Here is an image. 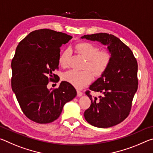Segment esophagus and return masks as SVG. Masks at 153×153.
<instances>
[{"label":"esophagus","mask_w":153,"mask_h":153,"mask_svg":"<svg viewBox=\"0 0 153 153\" xmlns=\"http://www.w3.org/2000/svg\"><path fill=\"white\" fill-rule=\"evenodd\" d=\"M77 96L78 97H82V94H83V93L81 92V91H79V90H77Z\"/></svg>","instance_id":"34e87169"}]
</instances>
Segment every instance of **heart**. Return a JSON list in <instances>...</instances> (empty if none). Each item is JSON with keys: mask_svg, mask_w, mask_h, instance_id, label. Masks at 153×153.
<instances>
[{"mask_svg": "<svg viewBox=\"0 0 153 153\" xmlns=\"http://www.w3.org/2000/svg\"><path fill=\"white\" fill-rule=\"evenodd\" d=\"M76 51L87 59V66L95 76H101L109 66L111 56L105 51H99L98 48L88 42H81L75 46ZM70 56V50L66 49L61 54L59 62L62 67H67ZM92 74L90 70H69L63 75V79L76 88H82L92 81Z\"/></svg>", "mask_w": 153, "mask_h": 153, "instance_id": "heart-1", "label": "heart"}]
</instances>
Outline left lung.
Segmentation results:
<instances>
[{
  "instance_id": "obj_1",
  "label": "left lung",
  "mask_w": 153,
  "mask_h": 153,
  "mask_svg": "<svg viewBox=\"0 0 153 153\" xmlns=\"http://www.w3.org/2000/svg\"><path fill=\"white\" fill-rule=\"evenodd\" d=\"M81 38L107 46L111 56L108 69L89 87L90 90L102 95L98 99L92 98L88 91L86 92L91 105L85 111L84 117L97 128L117 125L128 116L138 89L136 59L128 46L113 35L99 33L84 35Z\"/></svg>"
}]
</instances>
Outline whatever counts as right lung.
Returning a JSON list of instances; mask_svg holds the SVG:
<instances>
[{
  "mask_svg": "<svg viewBox=\"0 0 153 153\" xmlns=\"http://www.w3.org/2000/svg\"><path fill=\"white\" fill-rule=\"evenodd\" d=\"M71 38L42 29L30 33L17 46L11 62L12 90L23 113L34 122H53L64 105L76 97V89L67 82H61L55 90L47 88L49 80L53 79V72L58 69L60 47Z\"/></svg>",
  "mask_w": 153,
  "mask_h": 153,
  "instance_id": "right-lung-1",
  "label": "right lung"
}]
</instances>
